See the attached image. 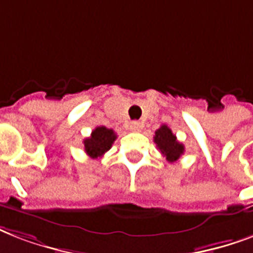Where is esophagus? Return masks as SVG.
<instances>
[{
    "label": "esophagus",
    "mask_w": 253,
    "mask_h": 253,
    "mask_svg": "<svg viewBox=\"0 0 253 253\" xmlns=\"http://www.w3.org/2000/svg\"><path fill=\"white\" fill-rule=\"evenodd\" d=\"M141 128V124L138 121H132L130 124H129V129L132 130V132H138Z\"/></svg>",
    "instance_id": "esophagus-1"
}]
</instances>
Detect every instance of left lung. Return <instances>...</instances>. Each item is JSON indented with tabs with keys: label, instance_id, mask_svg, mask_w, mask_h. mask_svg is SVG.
Returning <instances> with one entry per match:
<instances>
[{
	"label": "left lung",
	"instance_id": "obj_1",
	"mask_svg": "<svg viewBox=\"0 0 253 253\" xmlns=\"http://www.w3.org/2000/svg\"><path fill=\"white\" fill-rule=\"evenodd\" d=\"M154 142L160 149V152L164 154V157L169 162H175L179 160L183 152H185V146L177 141L175 134H173L171 129L168 125H161L160 128L156 130V136H154Z\"/></svg>",
	"mask_w": 253,
	"mask_h": 253
}]
</instances>
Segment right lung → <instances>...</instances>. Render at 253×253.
Masks as SVG:
<instances>
[{
	"label": "right lung",
	"instance_id": "1",
	"mask_svg": "<svg viewBox=\"0 0 253 253\" xmlns=\"http://www.w3.org/2000/svg\"><path fill=\"white\" fill-rule=\"evenodd\" d=\"M116 138L117 136L113 129L97 126L92 130L91 137L83 141L84 150L91 158H99L105 152H108Z\"/></svg>",
	"mask_w": 253,
	"mask_h": 253
}]
</instances>
